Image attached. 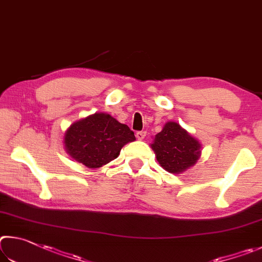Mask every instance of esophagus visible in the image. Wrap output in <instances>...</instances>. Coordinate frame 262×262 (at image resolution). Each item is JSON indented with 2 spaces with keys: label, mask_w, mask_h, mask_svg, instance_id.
Masks as SVG:
<instances>
[{
  "label": "esophagus",
  "mask_w": 262,
  "mask_h": 262,
  "mask_svg": "<svg viewBox=\"0 0 262 262\" xmlns=\"http://www.w3.org/2000/svg\"><path fill=\"white\" fill-rule=\"evenodd\" d=\"M136 136H137V139H138V140H143L146 137V132L145 131H138V132H137Z\"/></svg>",
  "instance_id": "34e87169"
}]
</instances>
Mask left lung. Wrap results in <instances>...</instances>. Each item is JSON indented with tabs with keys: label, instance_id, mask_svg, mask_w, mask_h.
<instances>
[{
	"label": "left lung",
	"instance_id": "1",
	"mask_svg": "<svg viewBox=\"0 0 262 262\" xmlns=\"http://www.w3.org/2000/svg\"><path fill=\"white\" fill-rule=\"evenodd\" d=\"M150 147L164 170L181 173L193 167L201 157V144L176 122H167L154 137Z\"/></svg>",
	"mask_w": 262,
	"mask_h": 262
}]
</instances>
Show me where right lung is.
Segmentation results:
<instances>
[{
	"label": "right lung",
	"mask_w": 262,
	"mask_h": 262,
	"mask_svg": "<svg viewBox=\"0 0 262 262\" xmlns=\"http://www.w3.org/2000/svg\"><path fill=\"white\" fill-rule=\"evenodd\" d=\"M135 134L107 113H95L72 123L64 134L67 153L90 169L101 168L116 159Z\"/></svg>",
	"instance_id": "1"
}]
</instances>
